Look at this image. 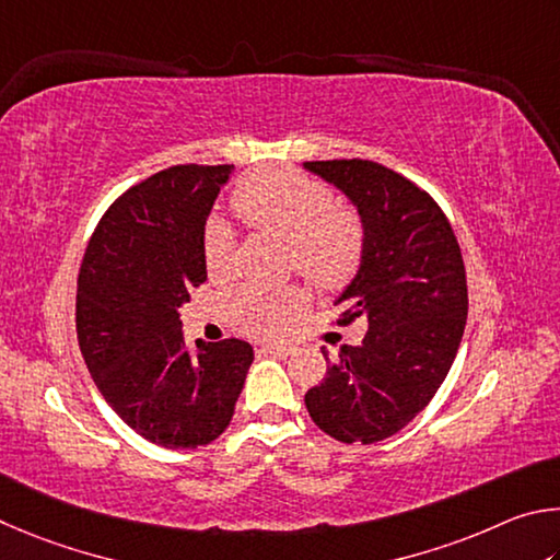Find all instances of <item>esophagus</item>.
I'll list each match as a JSON object with an SVG mask.
<instances>
[{
  "label": "esophagus",
  "mask_w": 560,
  "mask_h": 560,
  "mask_svg": "<svg viewBox=\"0 0 560 560\" xmlns=\"http://www.w3.org/2000/svg\"><path fill=\"white\" fill-rule=\"evenodd\" d=\"M292 351H295V347L290 345H268L260 349V354H270V357H290Z\"/></svg>",
  "instance_id": "obj_1"
}]
</instances>
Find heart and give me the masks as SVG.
Returning <instances> with one entry per match:
<instances>
[{"label":"heart","mask_w":560,"mask_h":560,"mask_svg":"<svg viewBox=\"0 0 560 560\" xmlns=\"http://www.w3.org/2000/svg\"><path fill=\"white\" fill-rule=\"evenodd\" d=\"M233 211L255 233L288 243L290 265L322 290H337L357 272L364 255V223L359 213L325 184L295 170H260L243 176L233 191ZM203 268L211 280L233 272V231L219 215L206 223L201 238ZM305 307L300 288H248L235 295L231 317L253 337H280Z\"/></svg>","instance_id":"1"}]
</instances>
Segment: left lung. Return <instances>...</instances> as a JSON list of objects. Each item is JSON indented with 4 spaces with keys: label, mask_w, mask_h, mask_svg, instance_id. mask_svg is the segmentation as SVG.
Here are the masks:
<instances>
[{
    "label": "left lung",
    "mask_w": 560,
    "mask_h": 560,
    "mask_svg": "<svg viewBox=\"0 0 560 560\" xmlns=\"http://www.w3.org/2000/svg\"><path fill=\"white\" fill-rule=\"evenodd\" d=\"M335 184L364 223L361 265L341 292L337 325L369 319L359 347H341L305 394L319 430L341 443H378L406 428L438 394L467 322L465 262L433 196L369 160L305 162Z\"/></svg>",
    "instance_id": "left-lung-1"
}]
</instances>
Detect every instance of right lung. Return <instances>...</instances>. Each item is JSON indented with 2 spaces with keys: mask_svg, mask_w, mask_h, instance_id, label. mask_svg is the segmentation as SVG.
<instances>
[{
  "mask_svg": "<svg viewBox=\"0 0 560 560\" xmlns=\"http://www.w3.org/2000/svg\"><path fill=\"white\" fill-rule=\"evenodd\" d=\"M231 164H176L127 189L97 223L78 272V345L97 390L137 435L170 450L229 428L253 347L186 349L179 307L206 280L203 225Z\"/></svg>",
  "mask_w": 560,
  "mask_h": 560,
  "instance_id": "obj_1",
  "label": "right lung"
}]
</instances>
